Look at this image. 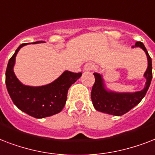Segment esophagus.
I'll list each match as a JSON object with an SVG mask.
<instances>
[{
	"label": "esophagus",
	"mask_w": 155,
	"mask_h": 155,
	"mask_svg": "<svg viewBox=\"0 0 155 155\" xmlns=\"http://www.w3.org/2000/svg\"><path fill=\"white\" fill-rule=\"evenodd\" d=\"M94 64H92V63H86V64L84 65V71L89 72L91 71V70H92V69H94Z\"/></svg>",
	"instance_id": "esophagus-1"
}]
</instances>
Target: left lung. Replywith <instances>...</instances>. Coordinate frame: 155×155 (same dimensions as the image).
<instances>
[{
    "mask_svg": "<svg viewBox=\"0 0 155 155\" xmlns=\"http://www.w3.org/2000/svg\"><path fill=\"white\" fill-rule=\"evenodd\" d=\"M134 48H141L146 52L148 66L144 78L146 81L144 88L136 92H116L106 87L103 75L94 73L95 81L91 91V100L97 111L112 116H122L137 106L141 101L148 91L152 80V61L146 47L141 42H137Z\"/></svg>",
    "mask_w": 155,
    "mask_h": 155,
    "instance_id": "1",
    "label": "left lung"
}]
</instances>
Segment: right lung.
I'll return each instance as SVG.
<instances>
[{
  "label": "right lung",
  "instance_id": "right-lung-1",
  "mask_svg": "<svg viewBox=\"0 0 155 155\" xmlns=\"http://www.w3.org/2000/svg\"><path fill=\"white\" fill-rule=\"evenodd\" d=\"M44 43L35 42L34 44ZM29 44H22L9 59L5 72L6 88L12 101L18 109L29 116L42 119L61 112L65 105L69 88L81 76V73L64 71L58 78L44 86L24 85L17 78L14 72L18 51Z\"/></svg>",
  "mask_w": 155,
  "mask_h": 155
}]
</instances>
